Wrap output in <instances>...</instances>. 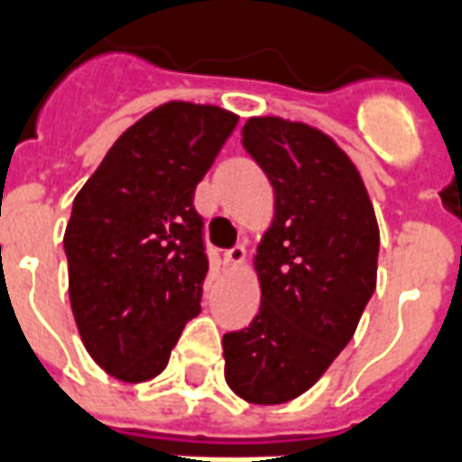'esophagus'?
Wrapping results in <instances>:
<instances>
[{
	"instance_id": "esophagus-1",
	"label": "esophagus",
	"mask_w": 462,
	"mask_h": 462,
	"mask_svg": "<svg viewBox=\"0 0 462 462\" xmlns=\"http://www.w3.org/2000/svg\"><path fill=\"white\" fill-rule=\"evenodd\" d=\"M245 257H247V252H245L242 245H237V247L227 249V252L222 254V262H225L227 269H240V266L245 264Z\"/></svg>"
}]
</instances>
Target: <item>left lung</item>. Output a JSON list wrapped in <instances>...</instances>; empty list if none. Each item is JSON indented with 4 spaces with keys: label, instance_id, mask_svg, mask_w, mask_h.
I'll use <instances>...</instances> for the list:
<instances>
[{
    "label": "left lung",
    "instance_id": "obj_1",
    "mask_svg": "<svg viewBox=\"0 0 462 462\" xmlns=\"http://www.w3.org/2000/svg\"><path fill=\"white\" fill-rule=\"evenodd\" d=\"M242 146L274 188L257 245L262 309L222 337L225 379L252 404L309 392L350 343L377 286L379 227L350 156L316 126L252 117Z\"/></svg>",
    "mask_w": 462,
    "mask_h": 462
}]
</instances>
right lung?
<instances>
[{
  "instance_id": "right-lung-1",
  "label": "right lung",
  "mask_w": 462,
  "mask_h": 462,
  "mask_svg": "<svg viewBox=\"0 0 462 462\" xmlns=\"http://www.w3.org/2000/svg\"><path fill=\"white\" fill-rule=\"evenodd\" d=\"M237 126L215 105L166 102L112 144L73 200L68 293L85 350L122 382L162 374L208 274L193 193Z\"/></svg>"
}]
</instances>
